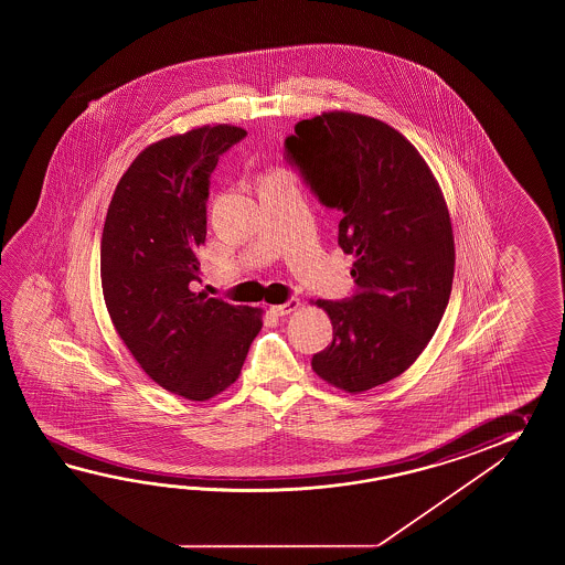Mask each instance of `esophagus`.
Wrapping results in <instances>:
<instances>
[{
  "label": "esophagus",
  "instance_id": "34e87169",
  "mask_svg": "<svg viewBox=\"0 0 565 565\" xmlns=\"http://www.w3.org/2000/svg\"><path fill=\"white\" fill-rule=\"evenodd\" d=\"M300 300L297 297H290L287 302H282V305H275V307H270V312L273 315H277V317H282V315H288V312L295 311L297 307H299Z\"/></svg>",
  "mask_w": 565,
  "mask_h": 565
}]
</instances>
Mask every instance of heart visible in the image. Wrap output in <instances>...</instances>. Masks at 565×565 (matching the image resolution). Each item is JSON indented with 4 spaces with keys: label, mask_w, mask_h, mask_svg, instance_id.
<instances>
[{
    "label": "heart",
    "mask_w": 565,
    "mask_h": 565,
    "mask_svg": "<svg viewBox=\"0 0 565 565\" xmlns=\"http://www.w3.org/2000/svg\"><path fill=\"white\" fill-rule=\"evenodd\" d=\"M277 175H282V173H277Z\"/></svg>",
    "instance_id": "heart-1"
}]
</instances>
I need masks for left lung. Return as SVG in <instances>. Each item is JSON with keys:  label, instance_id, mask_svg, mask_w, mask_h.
I'll return each mask as SVG.
<instances>
[{"label": "left lung", "instance_id": "obj_1", "mask_svg": "<svg viewBox=\"0 0 565 565\" xmlns=\"http://www.w3.org/2000/svg\"><path fill=\"white\" fill-rule=\"evenodd\" d=\"M285 159L343 214L337 242L355 254L351 297L317 300L333 341L312 355V370L351 394L372 390L418 360L445 315L455 277L445 198L416 147L363 115L300 120Z\"/></svg>", "mask_w": 565, "mask_h": 565}]
</instances>
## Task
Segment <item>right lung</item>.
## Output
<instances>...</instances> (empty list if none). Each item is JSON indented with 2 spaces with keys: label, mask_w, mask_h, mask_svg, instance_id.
<instances>
[{
  "label": "right lung",
  "mask_w": 565,
  "mask_h": 565,
  "mask_svg": "<svg viewBox=\"0 0 565 565\" xmlns=\"http://www.w3.org/2000/svg\"><path fill=\"white\" fill-rule=\"evenodd\" d=\"M246 137L216 125L147 147L120 178L100 241L108 315L145 373L204 402L241 375L260 311L193 292L205 241L210 178Z\"/></svg>",
  "instance_id": "obj_1"
}]
</instances>
